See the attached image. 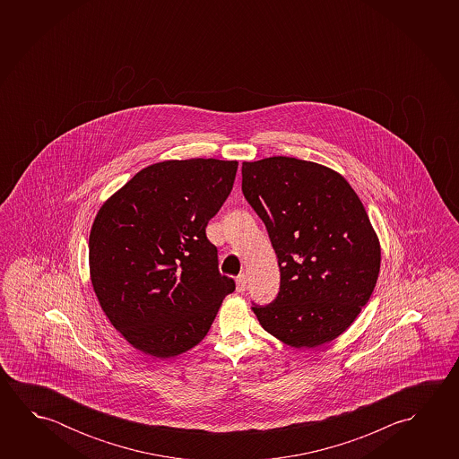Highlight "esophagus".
Masks as SVG:
<instances>
[{
	"mask_svg": "<svg viewBox=\"0 0 459 459\" xmlns=\"http://www.w3.org/2000/svg\"><path fill=\"white\" fill-rule=\"evenodd\" d=\"M235 281H237V291H238V293H243V291L247 290V275H245V273H240Z\"/></svg>",
	"mask_w": 459,
	"mask_h": 459,
	"instance_id": "obj_1",
	"label": "esophagus"
}]
</instances>
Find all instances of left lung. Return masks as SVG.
<instances>
[{
	"mask_svg": "<svg viewBox=\"0 0 459 459\" xmlns=\"http://www.w3.org/2000/svg\"><path fill=\"white\" fill-rule=\"evenodd\" d=\"M241 190L280 267L277 298L253 307L259 324L296 349L338 338L368 302L381 265L360 198L336 171L291 157L245 161Z\"/></svg>",
	"mask_w": 459,
	"mask_h": 459,
	"instance_id": "left-lung-1",
	"label": "left lung"
}]
</instances>
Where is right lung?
Masks as SVG:
<instances>
[{
  "label": "right lung",
  "mask_w": 459,
  "mask_h": 459,
  "mask_svg": "<svg viewBox=\"0 0 459 459\" xmlns=\"http://www.w3.org/2000/svg\"><path fill=\"white\" fill-rule=\"evenodd\" d=\"M237 168L216 158L168 160L143 168L100 206L90 233L91 283L137 351L157 359L187 352L233 293L206 226Z\"/></svg>",
  "instance_id": "1"
}]
</instances>
